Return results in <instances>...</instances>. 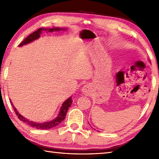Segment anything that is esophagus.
<instances>
[{"label":"esophagus","instance_id":"obj_1","mask_svg":"<svg viewBox=\"0 0 159 159\" xmlns=\"http://www.w3.org/2000/svg\"><path fill=\"white\" fill-rule=\"evenodd\" d=\"M90 85H84L82 88V92L84 94H85V95H88L90 93Z\"/></svg>","mask_w":159,"mask_h":159}]
</instances>
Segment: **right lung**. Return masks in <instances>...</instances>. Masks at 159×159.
<instances>
[{
  "instance_id": "1",
  "label": "right lung",
  "mask_w": 159,
  "mask_h": 159,
  "mask_svg": "<svg viewBox=\"0 0 159 159\" xmlns=\"http://www.w3.org/2000/svg\"><path fill=\"white\" fill-rule=\"evenodd\" d=\"M43 29H39L37 31H34V33L31 34L29 36H28L26 38V39L24 40V41L21 43L20 44V46H21V45H25L26 43H30L31 41H34V40L37 39L38 38L40 37V35H41V31L43 30ZM61 29H59V28H53V29H48V31H53L54 30L55 31H59ZM47 30V29H46ZM73 102V100H72L71 99V97L70 98H69L68 99H66V100L62 104V106L61 107V109H60V114H59L58 116L55 118V119H54L52 120H51L50 122H46V123H36V122H34V121H31V120H27L26 118H25V117H23L22 116L20 115L19 113L17 112V110L15 109V108L12 105V107L14 108L15 110V114H17V116H18V118L20 119L21 121L25 122L26 124L29 125V126H31V127L34 128H36V129H41V130H45V129H50L53 127H55V126L58 125L60 123L63 121L64 118H65V116L66 115V113L67 111H68V109L70 107L71 105V103Z\"/></svg>"
}]
</instances>
